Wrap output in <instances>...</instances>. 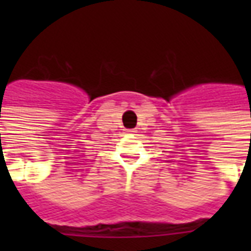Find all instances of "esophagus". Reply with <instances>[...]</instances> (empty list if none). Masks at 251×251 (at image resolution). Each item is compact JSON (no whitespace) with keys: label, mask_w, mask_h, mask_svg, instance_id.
<instances>
[{"label":"esophagus","mask_w":251,"mask_h":251,"mask_svg":"<svg viewBox=\"0 0 251 251\" xmlns=\"http://www.w3.org/2000/svg\"><path fill=\"white\" fill-rule=\"evenodd\" d=\"M126 131H127L129 134H133V133H136V130H134V129H129V130H126Z\"/></svg>","instance_id":"esophagus-1"}]
</instances>
